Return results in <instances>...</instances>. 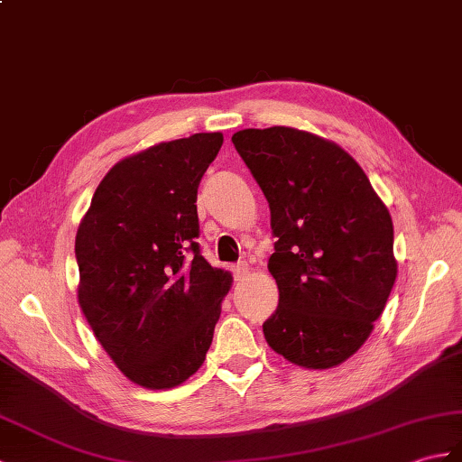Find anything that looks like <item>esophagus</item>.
Here are the masks:
<instances>
[{"label": "esophagus", "instance_id": "esophagus-1", "mask_svg": "<svg viewBox=\"0 0 462 462\" xmlns=\"http://www.w3.org/2000/svg\"><path fill=\"white\" fill-rule=\"evenodd\" d=\"M248 270H250V267L245 262H238L236 265H232V273H234L236 280H244V277L248 275Z\"/></svg>", "mask_w": 462, "mask_h": 462}]
</instances>
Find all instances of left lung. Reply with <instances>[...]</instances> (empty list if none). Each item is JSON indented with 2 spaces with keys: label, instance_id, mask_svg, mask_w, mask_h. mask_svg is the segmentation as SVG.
Wrapping results in <instances>:
<instances>
[{
  "label": "left lung",
  "instance_id": "8db88e82",
  "mask_svg": "<svg viewBox=\"0 0 462 462\" xmlns=\"http://www.w3.org/2000/svg\"><path fill=\"white\" fill-rule=\"evenodd\" d=\"M232 143L270 202L277 238L267 345L297 366H338L370 337L398 275L390 212L328 139L275 125L236 132Z\"/></svg>",
  "mask_w": 462,
  "mask_h": 462
}]
</instances>
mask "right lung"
<instances>
[{"instance_id":"obj_1","label":"right lung","mask_w":462,"mask_h":462,"mask_svg":"<svg viewBox=\"0 0 462 462\" xmlns=\"http://www.w3.org/2000/svg\"><path fill=\"white\" fill-rule=\"evenodd\" d=\"M222 134H195L116 163L77 232L79 303L134 383L169 390L207 358L232 275L200 254L197 192Z\"/></svg>"}]
</instances>
